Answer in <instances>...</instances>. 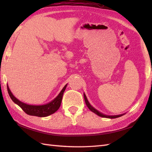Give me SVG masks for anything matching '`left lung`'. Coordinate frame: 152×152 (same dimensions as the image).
I'll use <instances>...</instances> for the list:
<instances>
[{
  "label": "left lung",
  "instance_id": "obj_1",
  "mask_svg": "<svg viewBox=\"0 0 152 152\" xmlns=\"http://www.w3.org/2000/svg\"><path fill=\"white\" fill-rule=\"evenodd\" d=\"M83 96H84V99H85L86 104L87 106H88V108H89L91 112H94L95 114H96V115H98L99 116H100V117L114 119V118H119V117H121V116H122L123 115H124V114H120V115H107L103 114H102V113L99 112V111L97 110H96L95 108H93V106L89 104V101H88V99H87V97H86V95H85V93H84V94H83Z\"/></svg>",
  "mask_w": 152,
  "mask_h": 152
}]
</instances>
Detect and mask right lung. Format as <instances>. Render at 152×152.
Here are the masks:
<instances>
[{"instance_id":"obj_1","label":"right lung","mask_w":152,"mask_h":152,"mask_svg":"<svg viewBox=\"0 0 152 152\" xmlns=\"http://www.w3.org/2000/svg\"><path fill=\"white\" fill-rule=\"evenodd\" d=\"M66 86L67 84L64 86L63 89L59 93V94L53 101H51L49 103H48V104L44 105H30L25 104V103L19 101L17 98L15 97L14 95L10 91V90L8 86H7V89L8 94L10 96L11 99L15 104H17L19 106H20V108L27 114L30 115L38 116V117H46V116L53 114V113L56 112L59 108L61 104V101H62L63 93L66 88Z\"/></svg>"}]
</instances>
